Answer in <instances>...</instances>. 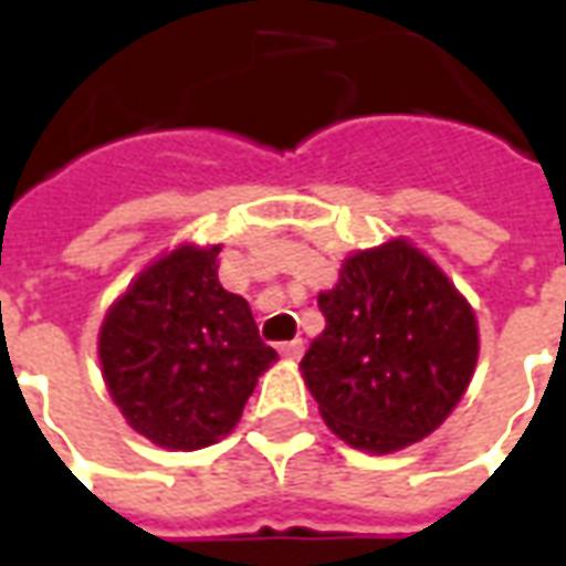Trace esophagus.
<instances>
[{"label": "esophagus", "instance_id": "obj_1", "mask_svg": "<svg viewBox=\"0 0 566 566\" xmlns=\"http://www.w3.org/2000/svg\"><path fill=\"white\" fill-rule=\"evenodd\" d=\"M279 355H282L284 360H300V355H303V343H300V339L282 343L279 345Z\"/></svg>", "mask_w": 566, "mask_h": 566}]
</instances>
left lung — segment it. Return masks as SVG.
I'll use <instances>...</instances> for the list:
<instances>
[{
  "label": "left lung",
  "instance_id": "8db88e82",
  "mask_svg": "<svg viewBox=\"0 0 566 566\" xmlns=\"http://www.w3.org/2000/svg\"><path fill=\"white\" fill-rule=\"evenodd\" d=\"M318 306L327 327L300 373L324 424L352 449H406L461 403L479 360L475 312L409 239L345 258Z\"/></svg>",
  "mask_w": 566,
  "mask_h": 566
}]
</instances>
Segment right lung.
I'll return each mask as SVG.
<instances>
[{
  "label": "right lung",
  "instance_id": "add662e5",
  "mask_svg": "<svg viewBox=\"0 0 566 566\" xmlns=\"http://www.w3.org/2000/svg\"><path fill=\"white\" fill-rule=\"evenodd\" d=\"M221 245L160 254L105 312L99 364L127 424L169 451L227 437L279 360L251 308L218 282Z\"/></svg>",
  "mask_w": 566,
  "mask_h": 566
}]
</instances>
